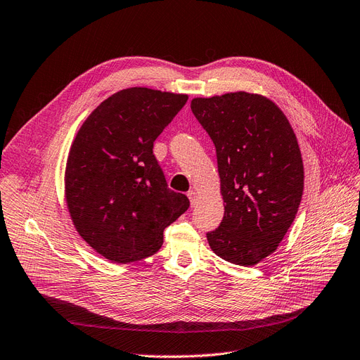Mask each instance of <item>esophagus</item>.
I'll use <instances>...</instances> for the list:
<instances>
[{
    "instance_id": "1",
    "label": "esophagus",
    "mask_w": 360,
    "mask_h": 360,
    "mask_svg": "<svg viewBox=\"0 0 360 360\" xmlns=\"http://www.w3.org/2000/svg\"><path fill=\"white\" fill-rule=\"evenodd\" d=\"M186 195H188L190 202H191V206L194 207V206H195V202H197V193L191 190V191H188V194H186Z\"/></svg>"
}]
</instances>
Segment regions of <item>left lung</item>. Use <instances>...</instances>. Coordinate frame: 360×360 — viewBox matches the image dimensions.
Wrapping results in <instances>:
<instances>
[{
    "label": "left lung",
    "mask_w": 360,
    "mask_h": 360,
    "mask_svg": "<svg viewBox=\"0 0 360 360\" xmlns=\"http://www.w3.org/2000/svg\"><path fill=\"white\" fill-rule=\"evenodd\" d=\"M191 110L216 148L225 214L207 232L213 252L253 266L274 253L303 194V160L285 115L266 97L231 92L194 98Z\"/></svg>",
    "instance_id": "obj_1"
}]
</instances>
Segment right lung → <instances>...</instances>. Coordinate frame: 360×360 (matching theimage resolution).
Returning <instances> with one entry per match:
<instances>
[{
    "label": "right lung",
    "instance_id": "1",
    "mask_svg": "<svg viewBox=\"0 0 360 360\" xmlns=\"http://www.w3.org/2000/svg\"><path fill=\"white\" fill-rule=\"evenodd\" d=\"M188 97L122 89L84 122L66 165V201L79 236L105 259L127 263L159 252L163 231L190 207L172 191L153 144Z\"/></svg>",
    "mask_w": 360,
    "mask_h": 360
}]
</instances>
